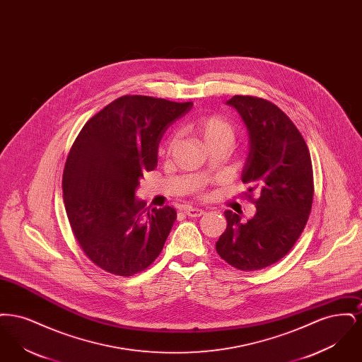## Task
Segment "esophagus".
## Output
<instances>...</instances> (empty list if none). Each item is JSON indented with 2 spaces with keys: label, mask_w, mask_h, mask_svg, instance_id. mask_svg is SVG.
<instances>
[{
  "label": "esophagus",
  "mask_w": 362,
  "mask_h": 362,
  "mask_svg": "<svg viewBox=\"0 0 362 362\" xmlns=\"http://www.w3.org/2000/svg\"><path fill=\"white\" fill-rule=\"evenodd\" d=\"M185 213H186L189 217H192V218L201 217L202 214H205V211H204L202 209H197V207H186Z\"/></svg>",
  "instance_id": "34e87169"
}]
</instances>
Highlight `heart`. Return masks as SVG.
<instances>
[{"label": "heart", "instance_id": "1", "mask_svg": "<svg viewBox=\"0 0 362 362\" xmlns=\"http://www.w3.org/2000/svg\"><path fill=\"white\" fill-rule=\"evenodd\" d=\"M189 129L206 146L217 142H226L230 145L235 138L233 124L218 115L202 117L191 123ZM171 146L173 142L170 141L167 145V151H170Z\"/></svg>", "mask_w": 362, "mask_h": 362}]
</instances>
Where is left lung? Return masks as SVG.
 <instances>
[{"instance_id":"left-lung-1","label":"left lung","mask_w":362,"mask_h":362,"mask_svg":"<svg viewBox=\"0 0 362 362\" xmlns=\"http://www.w3.org/2000/svg\"><path fill=\"white\" fill-rule=\"evenodd\" d=\"M226 104L238 110L248 130L241 180L257 213L241 223L240 216L225 210L226 229L216 251L232 267L254 272L284 258L304 230L313 199L312 163L301 133L276 104L243 95Z\"/></svg>"}]
</instances>
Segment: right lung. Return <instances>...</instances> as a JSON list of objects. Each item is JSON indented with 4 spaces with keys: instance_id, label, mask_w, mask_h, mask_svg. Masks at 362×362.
<instances>
[{
    "instance_id": "obj_1",
    "label": "right lung",
    "mask_w": 362,
    "mask_h": 362,
    "mask_svg": "<svg viewBox=\"0 0 362 362\" xmlns=\"http://www.w3.org/2000/svg\"><path fill=\"white\" fill-rule=\"evenodd\" d=\"M191 102L126 95L86 122L66 158L62 191L71 232L88 258L115 276L144 272L160 255L171 206L144 207L136 189L157 167L158 144Z\"/></svg>"
}]
</instances>
